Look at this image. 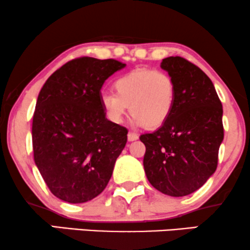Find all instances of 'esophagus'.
<instances>
[{
	"label": "esophagus",
	"instance_id": "1",
	"mask_svg": "<svg viewBox=\"0 0 250 250\" xmlns=\"http://www.w3.org/2000/svg\"><path fill=\"white\" fill-rule=\"evenodd\" d=\"M136 140H138V135L136 134V132L129 131L128 132V141L132 142V141H136Z\"/></svg>",
	"mask_w": 250,
	"mask_h": 250
}]
</instances>
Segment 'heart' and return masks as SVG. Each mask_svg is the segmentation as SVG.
I'll use <instances>...</instances> for the list:
<instances>
[{"label": "heart", "instance_id": "b5f03b06", "mask_svg": "<svg viewBox=\"0 0 250 250\" xmlns=\"http://www.w3.org/2000/svg\"><path fill=\"white\" fill-rule=\"evenodd\" d=\"M113 87L115 93H103L100 105L108 121L114 125H121L130 109L135 125L159 128L174 109L176 85L166 71L136 69L116 78Z\"/></svg>", "mask_w": 250, "mask_h": 250}]
</instances>
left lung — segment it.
Segmentation results:
<instances>
[{"mask_svg": "<svg viewBox=\"0 0 250 250\" xmlns=\"http://www.w3.org/2000/svg\"><path fill=\"white\" fill-rule=\"evenodd\" d=\"M160 67L175 82L176 102L165 125L141 135L143 165L157 190L181 197L200 189L217 168L223 106L210 78L188 60L169 56Z\"/></svg>", "mask_w": 250, "mask_h": 250, "instance_id": "8db88e82", "label": "left lung"}]
</instances>
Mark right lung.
Returning <instances> with one entry per match:
<instances>
[{
    "mask_svg": "<svg viewBox=\"0 0 250 250\" xmlns=\"http://www.w3.org/2000/svg\"><path fill=\"white\" fill-rule=\"evenodd\" d=\"M125 64L78 58L58 69L38 96L32 122L34 163L53 195L84 203L106 188L128 130L106 119L102 87Z\"/></svg>",
    "mask_w": 250,
    "mask_h": 250,
    "instance_id": "obj_1",
    "label": "right lung"
}]
</instances>
